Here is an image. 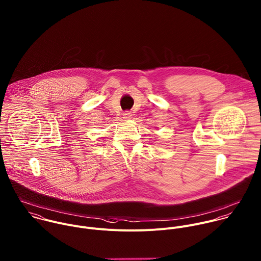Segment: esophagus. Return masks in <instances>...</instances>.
Segmentation results:
<instances>
[{"label": "esophagus", "mask_w": 261, "mask_h": 261, "mask_svg": "<svg viewBox=\"0 0 261 261\" xmlns=\"http://www.w3.org/2000/svg\"><path fill=\"white\" fill-rule=\"evenodd\" d=\"M131 117H132V114H131L130 112H125L124 115H123V118H124L125 120H130Z\"/></svg>", "instance_id": "esophagus-1"}]
</instances>
